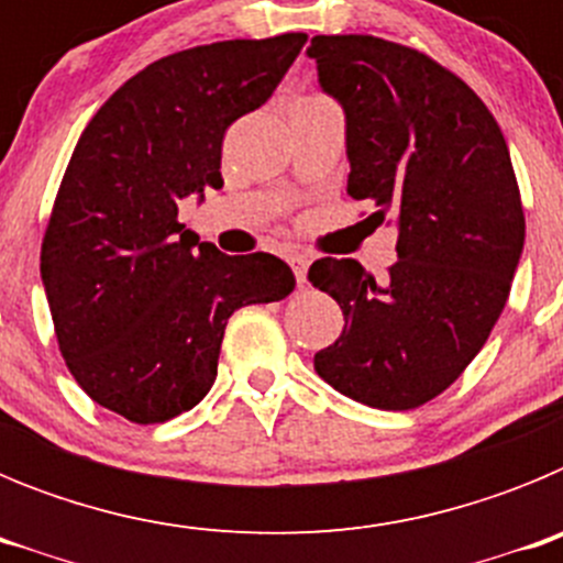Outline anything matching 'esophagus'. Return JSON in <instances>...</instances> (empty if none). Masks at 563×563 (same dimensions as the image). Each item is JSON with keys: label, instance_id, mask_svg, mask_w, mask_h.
<instances>
[{"label": "esophagus", "instance_id": "esophagus-1", "mask_svg": "<svg viewBox=\"0 0 563 563\" xmlns=\"http://www.w3.org/2000/svg\"><path fill=\"white\" fill-rule=\"evenodd\" d=\"M290 267H292V273H296L298 285H307V267H310V256H305V253H292Z\"/></svg>", "mask_w": 563, "mask_h": 563}]
</instances>
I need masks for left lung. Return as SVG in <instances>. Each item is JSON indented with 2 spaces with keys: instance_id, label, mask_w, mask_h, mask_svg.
<instances>
[{
  "instance_id": "8db88e82",
  "label": "left lung",
  "mask_w": 563,
  "mask_h": 563,
  "mask_svg": "<svg viewBox=\"0 0 563 563\" xmlns=\"http://www.w3.org/2000/svg\"><path fill=\"white\" fill-rule=\"evenodd\" d=\"M318 87L346 123L352 200L391 213L397 262L375 282L355 258H318L343 332L316 352L332 389L406 411L445 391L485 346L525 251L505 134L465 81L375 36H316Z\"/></svg>"
}]
</instances>
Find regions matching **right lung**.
Here are the masks:
<instances>
[{
    "label": "right lung",
    "mask_w": 563,
    "mask_h": 563,
    "mask_svg": "<svg viewBox=\"0 0 563 563\" xmlns=\"http://www.w3.org/2000/svg\"><path fill=\"white\" fill-rule=\"evenodd\" d=\"M305 33L191 47L129 78L84 129L42 245V285L69 372L132 422L194 409L217 380L233 310L282 301L296 276L271 253L225 256L177 222L222 188V137L258 109Z\"/></svg>",
    "instance_id": "1"
}]
</instances>
